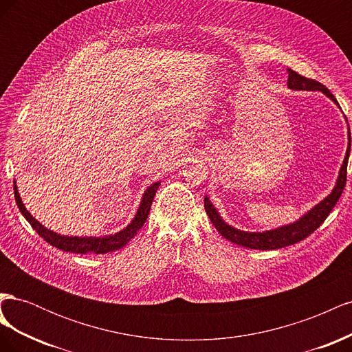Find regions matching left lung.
I'll list each match as a JSON object with an SVG mask.
<instances>
[{
	"instance_id": "8db88e82",
	"label": "left lung",
	"mask_w": 352,
	"mask_h": 352,
	"mask_svg": "<svg viewBox=\"0 0 352 352\" xmlns=\"http://www.w3.org/2000/svg\"><path fill=\"white\" fill-rule=\"evenodd\" d=\"M289 72V78H287V87L291 89H301V91H322L326 94L330 100H333L336 104V98L333 97V94L330 92L323 83L317 82L314 79H308L302 74L296 73L294 70H287ZM349 150H351V135H349V144H348V150L344 160V164L340 167L339 177L336 186L333 188L332 194H330L327 198H324L320 204H317L313 210L307 212L305 216H302L300 220L292 223V225H287L283 228H278L274 230L269 232H263V233H248V232H242L235 228H232L226 225L225 221L221 220L219 216V212L216 208L212 207L208 198H204V207L207 214L211 220L212 225L216 226L219 233H221V236H225L228 241L242 245L245 248H251V250H278L287 247V245H294L296 242H300L305 239L307 236H310L311 233L320 228L322 223L327 219L330 214V211L336 206L338 199L342 195V190L346 184V167H348V157H349Z\"/></svg>"
}]
</instances>
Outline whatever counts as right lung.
Returning a JSON list of instances; mask_svg holds the SVG:
<instances>
[{
  "label": "right lung",
  "mask_w": 352,
  "mask_h": 352,
  "mask_svg": "<svg viewBox=\"0 0 352 352\" xmlns=\"http://www.w3.org/2000/svg\"><path fill=\"white\" fill-rule=\"evenodd\" d=\"M158 185H160V182H155L145 190L141 206H140V208H138L136 216L129 226L123 229L122 232L116 233V235L104 236V238L61 236V235H58V233L44 228L38 220H35L30 216V212L25 208L22 199H20L16 182H14V198H16V204H17L20 212H22V214L26 217V220L30 223V226L36 230V233L41 238H44L50 245H52V247H56L63 251L74 252V254H87V252L105 254V252H111V251L120 250L122 247H124V245L136 235V232L144 226V223L148 219V214H150V208L153 206V199L155 197Z\"/></svg>",
  "instance_id": "obj_1"
}]
</instances>
